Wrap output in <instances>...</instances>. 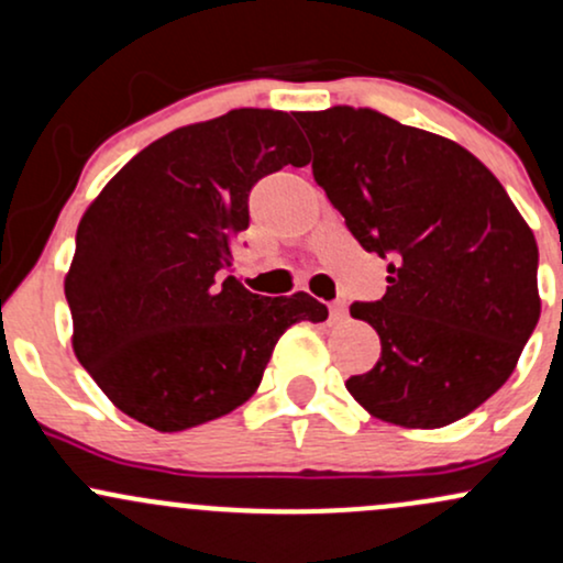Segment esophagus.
<instances>
[{
    "label": "esophagus",
    "instance_id": "obj_1",
    "mask_svg": "<svg viewBox=\"0 0 563 563\" xmlns=\"http://www.w3.org/2000/svg\"><path fill=\"white\" fill-rule=\"evenodd\" d=\"M331 318L333 320H344L346 318V303L344 301H333L331 303Z\"/></svg>",
    "mask_w": 563,
    "mask_h": 563
}]
</instances>
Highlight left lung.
<instances>
[{
    "label": "left lung",
    "instance_id": "1",
    "mask_svg": "<svg viewBox=\"0 0 563 563\" xmlns=\"http://www.w3.org/2000/svg\"><path fill=\"white\" fill-rule=\"evenodd\" d=\"M312 172L365 251L391 256L386 294L352 303L380 357L346 389L380 421L442 429L510 378L540 320L538 241L474 153L373 108L296 115Z\"/></svg>",
    "mask_w": 563,
    "mask_h": 563
}]
</instances>
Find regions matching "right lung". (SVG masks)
Returning a JSON list of instances; mask_svg holds the SVG:
<instances>
[{"instance_id": "obj_1", "label": "right lung", "mask_w": 563, "mask_h": 563, "mask_svg": "<svg viewBox=\"0 0 563 563\" xmlns=\"http://www.w3.org/2000/svg\"><path fill=\"white\" fill-rule=\"evenodd\" d=\"M309 153L288 113L238 108L164 134L100 190L66 273L70 346L111 402L174 434L249 402L294 322L328 307L303 290L251 294L232 264L249 192Z\"/></svg>"}]
</instances>
